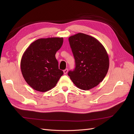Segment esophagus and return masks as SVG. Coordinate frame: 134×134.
I'll return each mask as SVG.
<instances>
[{
    "label": "esophagus",
    "instance_id": "obj_1",
    "mask_svg": "<svg viewBox=\"0 0 134 134\" xmlns=\"http://www.w3.org/2000/svg\"><path fill=\"white\" fill-rule=\"evenodd\" d=\"M68 69H65L64 71H63V72H64V74H66L67 72H68Z\"/></svg>",
    "mask_w": 134,
    "mask_h": 134
}]
</instances>
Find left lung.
I'll list each match as a JSON object with an SVG mask.
<instances>
[{"label": "left lung", "instance_id": "1", "mask_svg": "<svg viewBox=\"0 0 134 134\" xmlns=\"http://www.w3.org/2000/svg\"><path fill=\"white\" fill-rule=\"evenodd\" d=\"M75 62L68 75L76 87L87 91L96 87L106 76L109 68L107 52L98 40L82 33L69 38Z\"/></svg>", "mask_w": 134, "mask_h": 134}]
</instances>
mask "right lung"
<instances>
[{
    "instance_id": "add662e5",
    "label": "right lung",
    "mask_w": 134,
    "mask_h": 134,
    "mask_svg": "<svg viewBox=\"0 0 134 134\" xmlns=\"http://www.w3.org/2000/svg\"><path fill=\"white\" fill-rule=\"evenodd\" d=\"M63 43V37L40 38L31 43L23 53L21 61L22 74L35 90L44 92L51 90L63 75L55 58Z\"/></svg>"
}]
</instances>
